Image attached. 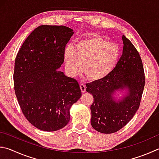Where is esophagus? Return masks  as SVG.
Returning a JSON list of instances; mask_svg holds the SVG:
<instances>
[{"label": "esophagus", "instance_id": "1", "mask_svg": "<svg viewBox=\"0 0 159 159\" xmlns=\"http://www.w3.org/2000/svg\"><path fill=\"white\" fill-rule=\"evenodd\" d=\"M80 89H81V92H83V93L86 91V86L84 84H83V83L80 84Z\"/></svg>", "mask_w": 159, "mask_h": 159}]
</instances>
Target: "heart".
Wrapping results in <instances>:
<instances>
[{"label": "heart", "instance_id": "1", "mask_svg": "<svg viewBox=\"0 0 159 159\" xmlns=\"http://www.w3.org/2000/svg\"><path fill=\"white\" fill-rule=\"evenodd\" d=\"M119 56L117 46L111 44L98 34L79 40L75 48L68 46L64 57L69 74L75 76L82 69L89 80H99L112 71Z\"/></svg>", "mask_w": 159, "mask_h": 159}]
</instances>
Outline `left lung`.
Here are the masks:
<instances>
[{
  "instance_id": "left-lung-1",
  "label": "left lung",
  "mask_w": 159,
  "mask_h": 159,
  "mask_svg": "<svg viewBox=\"0 0 159 159\" xmlns=\"http://www.w3.org/2000/svg\"><path fill=\"white\" fill-rule=\"evenodd\" d=\"M123 51L115 67L107 76L86 84V91L92 94L90 106L91 125L103 134H112L131 120L140 106L145 87V74L142 60L129 39L122 35ZM128 90L117 100V91Z\"/></svg>"
}]
</instances>
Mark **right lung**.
Wrapping results in <instances>:
<instances>
[{
  "mask_svg": "<svg viewBox=\"0 0 159 159\" xmlns=\"http://www.w3.org/2000/svg\"><path fill=\"white\" fill-rule=\"evenodd\" d=\"M74 32L64 25H43L29 34L14 62V92L23 114L34 126L57 131L70 120V109L81 97L74 79L58 71Z\"/></svg>",
  "mask_w": 159,
  "mask_h": 159,
  "instance_id": "obj_1",
  "label": "right lung"
}]
</instances>
